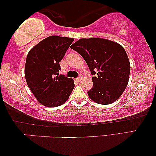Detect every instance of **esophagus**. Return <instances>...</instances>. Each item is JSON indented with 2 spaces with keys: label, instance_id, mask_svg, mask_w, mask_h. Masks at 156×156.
<instances>
[{
  "label": "esophagus",
  "instance_id": "esophagus-1",
  "mask_svg": "<svg viewBox=\"0 0 156 156\" xmlns=\"http://www.w3.org/2000/svg\"><path fill=\"white\" fill-rule=\"evenodd\" d=\"M82 76H79V77L76 78V80L77 81V82H80V81H81V80H82Z\"/></svg>",
  "mask_w": 156,
  "mask_h": 156
}]
</instances>
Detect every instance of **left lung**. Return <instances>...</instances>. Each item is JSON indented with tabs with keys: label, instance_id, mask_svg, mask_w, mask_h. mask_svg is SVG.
<instances>
[{
	"label": "left lung",
	"instance_id": "1",
	"mask_svg": "<svg viewBox=\"0 0 156 156\" xmlns=\"http://www.w3.org/2000/svg\"><path fill=\"white\" fill-rule=\"evenodd\" d=\"M82 55L91 71L93 87L87 91L96 103L109 104L121 97L127 87L130 62L121 44L101 38H83L70 47Z\"/></svg>",
	"mask_w": 156,
	"mask_h": 156
}]
</instances>
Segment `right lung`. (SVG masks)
Instances as JSON below:
<instances>
[{
	"instance_id": "add662e5",
	"label": "right lung",
	"mask_w": 156,
	"mask_h": 156,
	"mask_svg": "<svg viewBox=\"0 0 156 156\" xmlns=\"http://www.w3.org/2000/svg\"><path fill=\"white\" fill-rule=\"evenodd\" d=\"M73 38L50 36L31 49L25 67L27 84L37 101L48 107L63 104L74 87V80L59 74V63Z\"/></svg>"
}]
</instances>
